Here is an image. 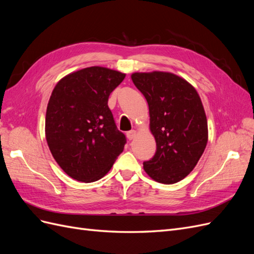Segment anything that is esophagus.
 <instances>
[{
	"mask_svg": "<svg viewBox=\"0 0 254 254\" xmlns=\"http://www.w3.org/2000/svg\"><path fill=\"white\" fill-rule=\"evenodd\" d=\"M126 134H127V137L129 140H132V139H134L136 131H135V130H130V131H128Z\"/></svg>",
	"mask_w": 254,
	"mask_h": 254,
	"instance_id": "34e87169",
	"label": "esophagus"
}]
</instances>
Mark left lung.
Masks as SVG:
<instances>
[{
	"label": "left lung",
	"instance_id": "8db88e82",
	"mask_svg": "<svg viewBox=\"0 0 254 254\" xmlns=\"http://www.w3.org/2000/svg\"><path fill=\"white\" fill-rule=\"evenodd\" d=\"M131 79L148 103L157 144L144 170L160 183L178 182L194 170L207 143L201 99L193 86L172 73H134Z\"/></svg>",
	"mask_w": 254,
	"mask_h": 254
}]
</instances>
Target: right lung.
Wrapping results in <instances>:
<instances>
[{
  "instance_id": "1",
  "label": "right lung",
  "mask_w": 254,
  "mask_h": 254,
  "mask_svg": "<svg viewBox=\"0 0 254 254\" xmlns=\"http://www.w3.org/2000/svg\"><path fill=\"white\" fill-rule=\"evenodd\" d=\"M125 74L91 66L68 74L54 88L45 117V136L54 159L71 178L93 182L110 171L124 149L125 134L108 107Z\"/></svg>"
}]
</instances>
